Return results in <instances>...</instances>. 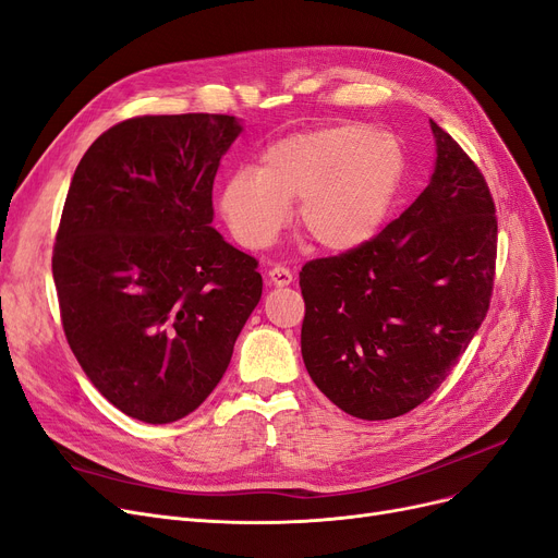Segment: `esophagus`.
Masks as SVG:
<instances>
[{
	"label": "esophagus",
	"mask_w": 558,
	"mask_h": 558,
	"mask_svg": "<svg viewBox=\"0 0 558 558\" xmlns=\"http://www.w3.org/2000/svg\"><path fill=\"white\" fill-rule=\"evenodd\" d=\"M269 282L274 284V287H287V284H292L294 282V274L287 269V266H274V269H269Z\"/></svg>",
	"instance_id": "obj_1"
}]
</instances>
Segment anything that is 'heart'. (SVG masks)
<instances>
[{
    "instance_id": "heart-1",
    "label": "heart",
    "mask_w": 558,
    "mask_h": 558,
    "mask_svg": "<svg viewBox=\"0 0 558 558\" xmlns=\"http://www.w3.org/2000/svg\"><path fill=\"white\" fill-rule=\"evenodd\" d=\"M405 175L397 136L369 125H335L287 136L264 155L262 168H239L219 207L241 246L264 248L301 201L299 226L314 244L344 253L383 228Z\"/></svg>"
}]
</instances>
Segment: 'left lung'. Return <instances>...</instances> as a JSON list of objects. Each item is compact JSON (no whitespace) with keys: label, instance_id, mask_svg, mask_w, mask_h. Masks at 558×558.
Wrapping results in <instances>:
<instances>
[{"label":"left lung","instance_id":"obj_1","mask_svg":"<svg viewBox=\"0 0 558 558\" xmlns=\"http://www.w3.org/2000/svg\"><path fill=\"white\" fill-rule=\"evenodd\" d=\"M435 168L397 221L301 271V353L314 385L357 420L424 403L472 342L493 296L497 216L463 148L430 120Z\"/></svg>","mask_w":558,"mask_h":558}]
</instances>
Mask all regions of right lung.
Segmentation results:
<instances>
[{
  "label": "right lung",
  "mask_w": 558,
  "mask_h": 558,
  "mask_svg": "<svg viewBox=\"0 0 558 558\" xmlns=\"http://www.w3.org/2000/svg\"><path fill=\"white\" fill-rule=\"evenodd\" d=\"M241 130L223 113L130 118L72 175L52 255L63 330L98 392L138 422L193 413L259 303L257 259L211 228Z\"/></svg>",
  "instance_id": "1"
}]
</instances>
